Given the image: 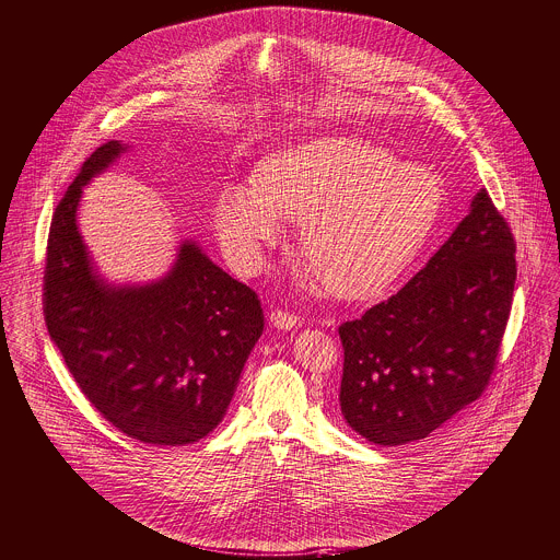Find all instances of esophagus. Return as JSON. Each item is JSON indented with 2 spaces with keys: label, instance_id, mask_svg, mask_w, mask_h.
Listing matches in <instances>:
<instances>
[{
  "label": "esophagus",
  "instance_id": "1",
  "mask_svg": "<svg viewBox=\"0 0 560 560\" xmlns=\"http://www.w3.org/2000/svg\"><path fill=\"white\" fill-rule=\"evenodd\" d=\"M270 323H272L277 329L288 331V329H294V327H296V316H294L292 312H285V310H275V312L270 314Z\"/></svg>",
  "mask_w": 560,
  "mask_h": 560
}]
</instances>
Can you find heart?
Segmentation results:
<instances>
[{
    "label": "heart",
    "instance_id": "1",
    "mask_svg": "<svg viewBox=\"0 0 560 560\" xmlns=\"http://www.w3.org/2000/svg\"><path fill=\"white\" fill-rule=\"evenodd\" d=\"M444 186L422 164L360 138L327 136L266 158L255 184H226L213 218L226 253L259 268L301 224V253L327 292L364 301L387 292L431 240Z\"/></svg>",
    "mask_w": 560,
    "mask_h": 560
}]
</instances>
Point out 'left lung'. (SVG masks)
I'll return each instance as SVG.
<instances>
[{
  "mask_svg": "<svg viewBox=\"0 0 560 560\" xmlns=\"http://www.w3.org/2000/svg\"><path fill=\"white\" fill-rule=\"evenodd\" d=\"M516 281L514 237L481 189L429 264L338 327L340 411L364 440H422L486 389Z\"/></svg>",
  "mask_w": 560,
  "mask_h": 560,
  "instance_id": "left-lung-1",
  "label": "left lung"
}]
</instances>
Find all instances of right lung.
Returning <instances> with one entry per match:
<instances>
[{
  "instance_id": "1",
  "label": "right lung",
  "mask_w": 560,
  "mask_h": 560,
  "mask_svg": "<svg viewBox=\"0 0 560 560\" xmlns=\"http://www.w3.org/2000/svg\"><path fill=\"white\" fill-rule=\"evenodd\" d=\"M129 144L98 147L59 202L44 277L50 338L85 398L127 438L184 446L226 416L264 331L257 294L224 272L196 240L147 283L107 281L79 231L85 186Z\"/></svg>"
}]
</instances>
